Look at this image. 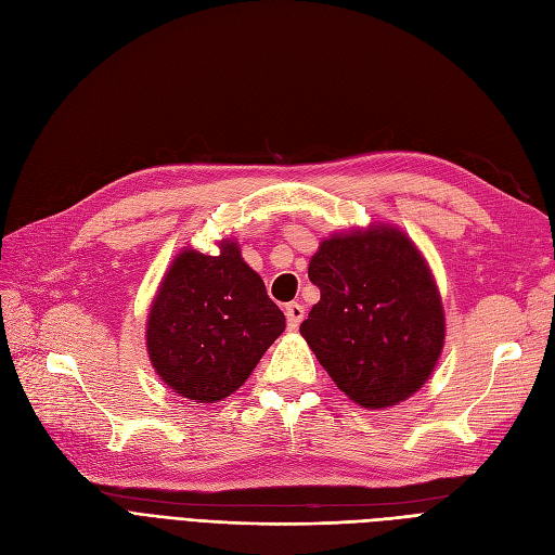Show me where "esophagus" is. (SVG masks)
Masks as SVG:
<instances>
[{
  "instance_id": "esophagus-1",
  "label": "esophagus",
  "mask_w": 555,
  "mask_h": 555,
  "mask_svg": "<svg viewBox=\"0 0 555 555\" xmlns=\"http://www.w3.org/2000/svg\"><path fill=\"white\" fill-rule=\"evenodd\" d=\"M284 314H286V326H289V331H296L300 326V321L305 319V308L300 302H289L284 308Z\"/></svg>"
}]
</instances>
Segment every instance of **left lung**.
I'll return each mask as SVG.
<instances>
[{"mask_svg": "<svg viewBox=\"0 0 555 555\" xmlns=\"http://www.w3.org/2000/svg\"><path fill=\"white\" fill-rule=\"evenodd\" d=\"M308 275L321 298L300 335L335 386L362 409H388L427 384L446 317L415 243L390 224L321 241Z\"/></svg>", "mask_w": 555, "mask_h": 555, "instance_id": "1", "label": "left lung"}]
</instances>
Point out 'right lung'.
<instances>
[{"mask_svg":"<svg viewBox=\"0 0 555 555\" xmlns=\"http://www.w3.org/2000/svg\"><path fill=\"white\" fill-rule=\"evenodd\" d=\"M284 314L234 241L185 247L171 261L146 323L151 365L177 395L216 404L238 390L282 335Z\"/></svg>","mask_w":555,"mask_h":555,"instance_id":"1","label":"right lung"}]
</instances>
